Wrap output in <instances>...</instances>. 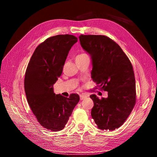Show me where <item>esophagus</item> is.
I'll list each match as a JSON object with an SVG mask.
<instances>
[{
  "instance_id": "34e87169",
  "label": "esophagus",
  "mask_w": 157,
  "mask_h": 157,
  "mask_svg": "<svg viewBox=\"0 0 157 157\" xmlns=\"http://www.w3.org/2000/svg\"><path fill=\"white\" fill-rule=\"evenodd\" d=\"M86 97H87V95H85V94H81L80 95V100H83L84 98H85Z\"/></svg>"
}]
</instances>
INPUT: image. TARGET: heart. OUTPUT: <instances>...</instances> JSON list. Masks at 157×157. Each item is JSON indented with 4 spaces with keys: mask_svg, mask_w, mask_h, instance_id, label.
<instances>
[{
    "mask_svg": "<svg viewBox=\"0 0 157 157\" xmlns=\"http://www.w3.org/2000/svg\"><path fill=\"white\" fill-rule=\"evenodd\" d=\"M87 54L85 53H80L79 55H78L76 57H75V59H78V58H81V57H85V56H87Z\"/></svg>",
    "mask_w": 157,
    "mask_h": 157,
    "instance_id": "b5f03b06",
    "label": "heart"
}]
</instances>
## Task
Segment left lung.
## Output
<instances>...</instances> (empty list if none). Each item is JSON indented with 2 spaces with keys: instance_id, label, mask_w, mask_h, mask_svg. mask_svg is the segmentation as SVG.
Wrapping results in <instances>:
<instances>
[{
  "instance_id": "left-lung-1",
  "label": "left lung",
  "mask_w": 157,
  "mask_h": 157,
  "mask_svg": "<svg viewBox=\"0 0 157 157\" xmlns=\"http://www.w3.org/2000/svg\"><path fill=\"white\" fill-rule=\"evenodd\" d=\"M83 49L92 59V79L108 98L90 97L94 102L91 116L101 130H113L128 117L136 101L132 65L119 45L104 35L79 36Z\"/></svg>"
}]
</instances>
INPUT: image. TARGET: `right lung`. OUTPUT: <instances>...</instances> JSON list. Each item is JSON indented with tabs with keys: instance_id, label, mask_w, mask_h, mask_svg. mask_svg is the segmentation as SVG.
<instances>
[{
	"instance_id": "obj_1",
	"label": "right lung",
	"mask_w": 157,
	"mask_h": 157,
	"mask_svg": "<svg viewBox=\"0 0 157 157\" xmlns=\"http://www.w3.org/2000/svg\"><path fill=\"white\" fill-rule=\"evenodd\" d=\"M77 42L70 34L48 38L35 49L25 72L24 87L30 108L38 123L53 132L64 128L79 100L78 94L64 97L55 94L53 88L62 74L69 51Z\"/></svg>"
}]
</instances>
